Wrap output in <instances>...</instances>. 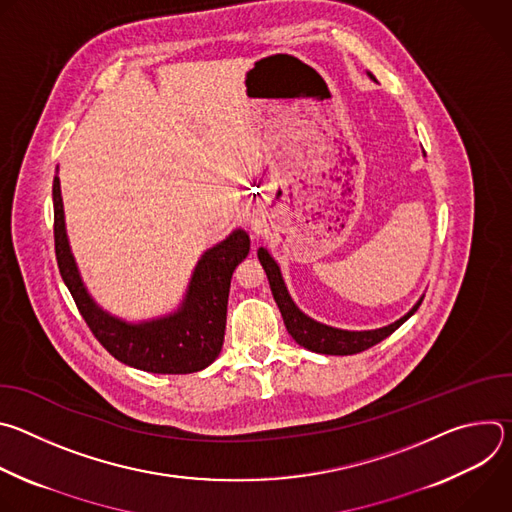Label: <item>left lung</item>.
Wrapping results in <instances>:
<instances>
[{
    "label": "left lung",
    "mask_w": 512,
    "mask_h": 512,
    "mask_svg": "<svg viewBox=\"0 0 512 512\" xmlns=\"http://www.w3.org/2000/svg\"><path fill=\"white\" fill-rule=\"evenodd\" d=\"M369 77L375 81V77L369 72ZM257 257L267 273L269 285H271V294L273 300L283 316L285 328L291 334L300 346L312 350V352H320V354H338V356H346V354H356L367 350L375 344H379L381 340H385L387 336H391L403 322H407L417 308L421 306V300L397 322L377 328V330H362V332H350V330H340V328H332L326 324H320L316 320H312L310 316H306L296 304L294 300L289 298L287 294V287L283 283L279 265L273 261V257L267 253V249H259Z\"/></svg>",
    "instance_id": "1"
}]
</instances>
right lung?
I'll list each match as a JSON object with an SVG mask.
<instances>
[{
  "mask_svg": "<svg viewBox=\"0 0 512 512\" xmlns=\"http://www.w3.org/2000/svg\"><path fill=\"white\" fill-rule=\"evenodd\" d=\"M52 202L54 249L62 281L107 352L133 369L158 375L196 373L212 364L223 348L231 277L249 255V235L237 229L200 257L186 296L174 314L131 324L99 308L81 279L66 237L58 176L52 184Z\"/></svg>",
  "mask_w": 512,
  "mask_h": 512,
  "instance_id": "obj_1",
  "label": "right lung"
}]
</instances>
